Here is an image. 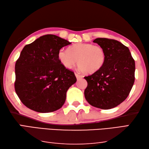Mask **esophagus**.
<instances>
[{"mask_svg":"<svg viewBox=\"0 0 149 149\" xmlns=\"http://www.w3.org/2000/svg\"><path fill=\"white\" fill-rule=\"evenodd\" d=\"M75 76H76L77 79H81V78L83 77V76H82L81 75H80V74H77V73H75Z\"/></svg>","mask_w":149,"mask_h":149,"instance_id":"esophagus-1","label":"esophagus"}]
</instances>
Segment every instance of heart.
<instances>
[{
  "mask_svg": "<svg viewBox=\"0 0 149 149\" xmlns=\"http://www.w3.org/2000/svg\"><path fill=\"white\" fill-rule=\"evenodd\" d=\"M58 57L66 68H72L75 63L85 74H93L100 70L105 63L106 54L100 45L79 43L58 51Z\"/></svg>",
  "mask_w": 149,
  "mask_h": 149,
  "instance_id": "heart-1",
  "label": "heart"
}]
</instances>
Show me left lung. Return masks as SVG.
<instances>
[{
    "label": "left lung",
    "instance_id": "8db88e82",
    "mask_svg": "<svg viewBox=\"0 0 149 149\" xmlns=\"http://www.w3.org/2000/svg\"><path fill=\"white\" fill-rule=\"evenodd\" d=\"M93 42L104 49L106 59L98 72L84 78L85 97L89 104L102 109L117 106L129 95L135 81V61L128 47L117 40L99 38Z\"/></svg>",
    "mask_w": 149,
    "mask_h": 149
}]
</instances>
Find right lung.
Instances as JSON below:
<instances>
[{"instance_id": "right-lung-1", "label": "right lung", "mask_w": 149, "mask_h": 149, "mask_svg": "<svg viewBox=\"0 0 149 149\" xmlns=\"http://www.w3.org/2000/svg\"><path fill=\"white\" fill-rule=\"evenodd\" d=\"M70 44L56 35L47 34L24 47L15 63L14 87L26 107L49 113L64 105L67 91L77 81L74 72L58 57L61 49Z\"/></svg>"}]
</instances>
